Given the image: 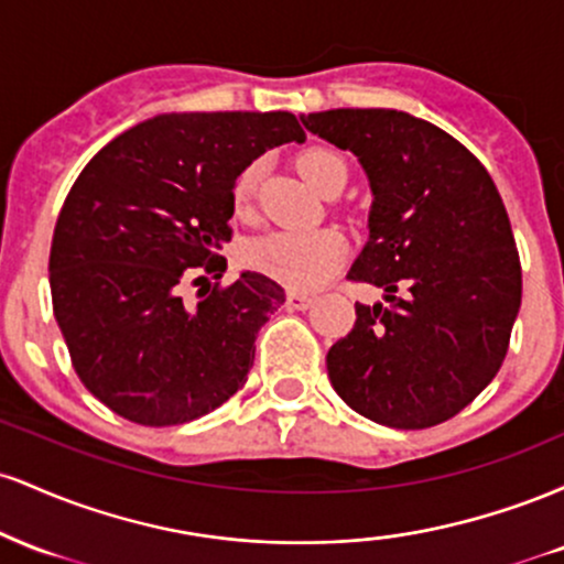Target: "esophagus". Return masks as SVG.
<instances>
[{"label":"esophagus","mask_w":564,"mask_h":564,"mask_svg":"<svg viewBox=\"0 0 564 564\" xmlns=\"http://www.w3.org/2000/svg\"><path fill=\"white\" fill-rule=\"evenodd\" d=\"M313 304V296L302 294V291H289L286 294V307L289 310H307Z\"/></svg>","instance_id":"34e87169"}]
</instances>
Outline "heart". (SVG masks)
Masks as SVG:
<instances>
[{
  "label": "heart",
  "mask_w": 564,
  "mask_h": 564,
  "mask_svg": "<svg viewBox=\"0 0 564 564\" xmlns=\"http://www.w3.org/2000/svg\"><path fill=\"white\" fill-rule=\"evenodd\" d=\"M300 172L326 196L336 180L347 177V164L339 153L328 151V148H310L300 156ZM254 187L257 170L249 166V170L238 174L236 185H232V209H236V215H249ZM345 251V238L336 230H278L246 243L243 262L257 273L283 283V286L310 291L323 286L341 268Z\"/></svg>",
  "instance_id": "b5f03b06"
}]
</instances>
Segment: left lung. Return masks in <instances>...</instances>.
<instances>
[{"label":"left lung","mask_w":564,"mask_h":564,"mask_svg":"<svg viewBox=\"0 0 564 564\" xmlns=\"http://www.w3.org/2000/svg\"><path fill=\"white\" fill-rule=\"evenodd\" d=\"M302 121L364 164L371 236L347 278L390 302L355 304L352 332L326 355L328 379L377 424L448 422L494 381L520 313V254L494 180L462 142L411 113L336 108Z\"/></svg>","instance_id":"obj_1"}]
</instances>
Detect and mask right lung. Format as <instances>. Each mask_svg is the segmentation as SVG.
<instances>
[{"label":"right lung","instance_id":"add662e5","mask_svg":"<svg viewBox=\"0 0 564 564\" xmlns=\"http://www.w3.org/2000/svg\"><path fill=\"white\" fill-rule=\"evenodd\" d=\"M302 142L294 113H161L84 166L55 223L50 289L82 384L145 426L185 424L243 387L257 332L286 302L273 278H223L232 185L268 148Z\"/></svg>","mask_w":564,"mask_h":564}]
</instances>
